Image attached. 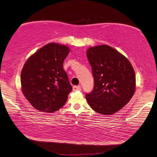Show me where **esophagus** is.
I'll return each instance as SVG.
<instances>
[{"mask_svg":"<svg viewBox=\"0 0 157 157\" xmlns=\"http://www.w3.org/2000/svg\"><path fill=\"white\" fill-rule=\"evenodd\" d=\"M73 91L80 90H81V87H80V86H73Z\"/></svg>","mask_w":157,"mask_h":157,"instance_id":"34e87169","label":"esophagus"}]
</instances>
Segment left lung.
Here are the masks:
<instances>
[{
	"instance_id": "8db88e82",
	"label": "left lung",
	"mask_w": 157,
	"mask_h": 157,
	"mask_svg": "<svg viewBox=\"0 0 157 157\" xmlns=\"http://www.w3.org/2000/svg\"><path fill=\"white\" fill-rule=\"evenodd\" d=\"M87 58L92 69L94 87L86 94L88 104L101 115H110L126 105L135 91V73L129 60L108 45L90 47Z\"/></svg>"
}]
</instances>
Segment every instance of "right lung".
I'll return each mask as SVG.
<instances>
[{"label":"right lung","mask_w":157,"mask_h":157,"mask_svg":"<svg viewBox=\"0 0 157 157\" xmlns=\"http://www.w3.org/2000/svg\"><path fill=\"white\" fill-rule=\"evenodd\" d=\"M69 49L66 45L47 44L24 64L21 75L22 93L38 110L53 113L66 103L73 89L63 69Z\"/></svg>","instance_id":"add662e5"}]
</instances>
